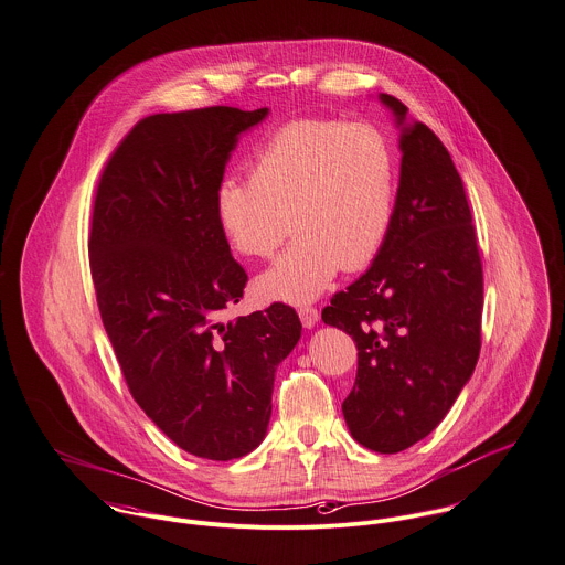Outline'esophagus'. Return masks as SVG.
<instances>
[{
    "mask_svg": "<svg viewBox=\"0 0 565 565\" xmlns=\"http://www.w3.org/2000/svg\"><path fill=\"white\" fill-rule=\"evenodd\" d=\"M299 319H301L303 328L312 330L319 323V310L312 306H303V308H299Z\"/></svg>",
    "mask_w": 565,
    "mask_h": 565,
    "instance_id": "1",
    "label": "esophagus"
}]
</instances>
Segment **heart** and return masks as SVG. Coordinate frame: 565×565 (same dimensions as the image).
Returning <instances> with one entry per match:
<instances>
[{"label":"heart","mask_w":565,"mask_h":565,"mask_svg":"<svg viewBox=\"0 0 565 565\" xmlns=\"http://www.w3.org/2000/svg\"><path fill=\"white\" fill-rule=\"evenodd\" d=\"M398 164L387 136L370 122L290 120L255 151L250 178L215 186L224 239L246 257L290 248L257 277L268 301H315L341 268L361 270L381 253L396 215Z\"/></svg>","instance_id":"b5f03b06"}]
</instances>
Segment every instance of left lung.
<instances>
[{"label":"left lung","mask_w":565,"mask_h":565,"mask_svg":"<svg viewBox=\"0 0 565 565\" xmlns=\"http://www.w3.org/2000/svg\"><path fill=\"white\" fill-rule=\"evenodd\" d=\"M401 131L392 231L367 268L321 319L359 350L343 401L352 438L398 454L427 438L458 401L480 356L482 262L462 178L440 138L390 96Z\"/></svg>","instance_id":"8db88e82"}]
</instances>
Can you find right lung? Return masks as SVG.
Returning a JSON list of instances; mask_svg holds the SVG:
<instances>
[{"label": "right lung", "mask_w": 565, "mask_h": 565, "mask_svg": "<svg viewBox=\"0 0 565 565\" xmlns=\"http://www.w3.org/2000/svg\"><path fill=\"white\" fill-rule=\"evenodd\" d=\"M266 116L217 105L142 118L92 215L96 301L134 401L180 449L220 462L266 438L277 365L301 339L284 303L226 319L248 277L217 226L215 186Z\"/></svg>", "instance_id": "1"}]
</instances>
